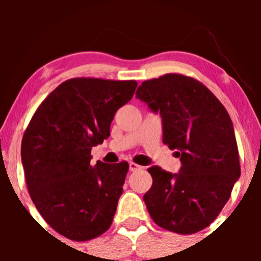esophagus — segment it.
Listing matches in <instances>:
<instances>
[{
  "label": "esophagus",
  "mask_w": 261,
  "mask_h": 261,
  "mask_svg": "<svg viewBox=\"0 0 261 261\" xmlns=\"http://www.w3.org/2000/svg\"><path fill=\"white\" fill-rule=\"evenodd\" d=\"M141 165H139V164H136V163H134V162H130L128 163V169H130V172H136V170H139V169H141Z\"/></svg>",
  "instance_id": "obj_1"
}]
</instances>
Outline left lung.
Wrapping results in <instances>:
<instances>
[{"instance_id":"1","label":"left lung","mask_w":261,"mask_h":261,"mask_svg":"<svg viewBox=\"0 0 261 261\" xmlns=\"http://www.w3.org/2000/svg\"><path fill=\"white\" fill-rule=\"evenodd\" d=\"M136 98L159 112L163 143L181 162L177 174L156 165L147 169L152 184L144 202L150 217L172 232H198L220 215L240 177L230 115L204 84L178 73L143 82Z\"/></svg>"}]
</instances>
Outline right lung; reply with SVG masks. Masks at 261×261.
<instances>
[{
	"instance_id": "obj_1",
	"label": "right lung",
	"mask_w": 261,
	"mask_h": 261,
	"mask_svg": "<svg viewBox=\"0 0 261 261\" xmlns=\"http://www.w3.org/2000/svg\"><path fill=\"white\" fill-rule=\"evenodd\" d=\"M136 87V81L72 78L41 102L26 127L21 160L29 193L46 223L69 240H92L111 226L128 163L92 167L91 150L109 138Z\"/></svg>"
}]
</instances>
